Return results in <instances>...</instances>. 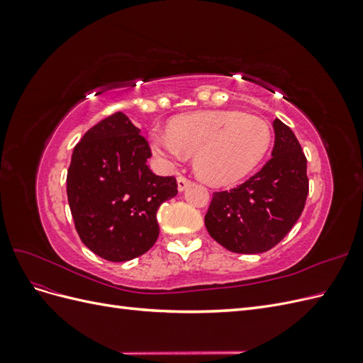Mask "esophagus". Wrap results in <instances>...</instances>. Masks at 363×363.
I'll use <instances>...</instances> for the list:
<instances>
[{"label": "esophagus", "mask_w": 363, "mask_h": 363, "mask_svg": "<svg viewBox=\"0 0 363 363\" xmlns=\"http://www.w3.org/2000/svg\"><path fill=\"white\" fill-rule=\"evenodd\" d=\"M189 183H191L189 179H186L184 175H179V179H177V188H179L180 192H183L186 188H188Z\"/></svg>", "instance_id": "34e87169"}]
</instances>
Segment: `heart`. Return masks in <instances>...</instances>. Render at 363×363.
<instances>
[{
  "label": "heart",
  "instance_id": "1",
  "mask_svg": "<svg viewBox=\"0 0 363 363\" xmlns=\"http://www.w3.org/2000/svg\"><path fill=\"white\" fill-rule=\"evenodd\" d=\"M271 127L265 119L238 111H201L180 115L168 130L152 128L150 145L164 163L174 164L194 152V169L211 184L240 180L267 155Z\"/></svg>",
  "mask_w": 363,
  "mask_h": 363
}]
</instances>
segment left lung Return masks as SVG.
I'll return each mask as SVG.
<instances>
[{
    "label": "left lung",
    "instance_id": "obj_1",
    "mask_svg": "<svg viewBox=\"0 0 363 363\" xmlns=\"http://www.w3.org/2000/svg\"><path fill=\"white\" fill-rule=\"evenodd\" d=\"M271 159L236 188L213 192L204 224L219 245L240 255L276 247L303 212L309 179L307 160L294 131L276 118Z\"/></svg>",
    "mask_w": 363,
    "mask_h": 363
}]
</instances>
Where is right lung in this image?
Returning <instances> with one entry per match:
<instances>
[{
    "label": "right lung",
    "instance_id": "right-lung-1",
    "mask_svg": "<svg viewBox=\"0 0 363 363\" xmlns=\"http://www.w3.org/2000/svg\"><path fill=\"white\" fill-rule=\"evenodd\" d=\"M151 150L140 130L116 112L75 145L67 192L82 242L111 262L139 257L156 244L157 211L177 195L174 177L148 168Z\"/></svg>",
    "mask_w": 363,
    "mask_h": 363
}]
</instances>
